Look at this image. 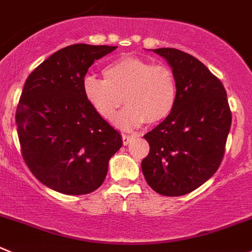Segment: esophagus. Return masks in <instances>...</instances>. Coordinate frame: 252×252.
Segmentation results:
<instances>
[{"instance_id":"1","label":"esophagus","mask_w":252,"mask_h":252,"mask_svg":"<svg viewBox=\"0 0 252 252\" xmlns=\"http://www.w3.org/2000/svg\"><path fill=\"white\" fill-rule=\"evenodd\" d=\"M122 138H123V144H124V145H128V144L130 143L131 140H133L134 136L130 135V134H123V135H122Z\"/></svg>"}]
</instances>
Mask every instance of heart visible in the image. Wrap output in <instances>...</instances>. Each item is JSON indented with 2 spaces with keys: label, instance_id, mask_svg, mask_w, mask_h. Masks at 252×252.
<instances>
[{
  "label": "heart",
  "instance_id": "1",
  "mask_svg": "<svg viewBox=\"0 0 252 252\" xmlns=\"http://www.w3.org/2000/svg\"><path fill=\"white\" fill-rule=\"evenodd\" d=\"M102 75L104 80L85 76L82 92L92 109L106 121L116 117L123 97L128 106L116 121L123 129L139 128L145 122L158 123L172 112L176 81L170 67L136 56H122L107 64Z\"/></svg>",
  "mask_w": 252,
  "mask_h": 252
}]
</instances>
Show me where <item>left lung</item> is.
Returning <instances> with one entry per match:
<instances>
[{"label": "left lung", "mask_w": 252, "mask_h": 252, "mask_svg": "<svg viewBox=\"0 0 252 252\" xmlns=\"http://www.w3.org/2000/svg\"><path fill=\"white\" fill-rule=\"evenodd\" d=\"M172 69V112L144 138L150 145L141 161L148 185L177 197L194 191L218 170L231 126L226 91L198 59L173 48L153 49Z\"/></svg>", "instance_id": "left-lung-1"}]
</instances>
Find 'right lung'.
I'll use <instances>...</instances> for the list:
<instances>
[{"mask_svg":"<svg viewBox=\"0 0 252 252\" xmlns=\"http://www.w3.org/2000/svg\"><path fill=\"white\" fill-rule=\"evenodd\" d=\"M116 49L69 45L44 60L24 84L16 113L22 155L32 173L54 191L69 196L96 191L109 158L123 145L118 130L82 92L89 67Z\"/></svg>","mask_w":252,"mask_h":252,"instance_id":"obj_1","label":"right lung"}]
</instances>
